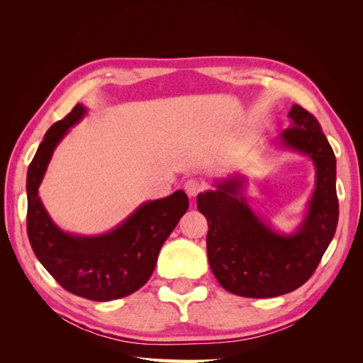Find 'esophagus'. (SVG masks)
<instances>
[{
	"mask_svg": "<svg viewBox=\"0 0 363 363\" xmlns=\"http://www.w3.org/2000/svg\"><path fill=\"white\" fill-rule=\"evenodd\" d=\"M204 189H206V183L199 179H189L184 182V191L188 192L189 196H196Z\"/></svg>",
	"mask_w": 363,
	"mask_h": 363,
	"instance_id": "esophagus-1",
	"label": "esophagus"
}]
</instances>
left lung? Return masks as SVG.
Returning <instances> with one entry per match:
<instances>
[{"instance_id":"left-lung-1","label":"left lung","mask_w":363,"mask_h":363,"mask_svg":"<svg viewBox=\"0 0 363 363\" xmlns=\"http://www.w3.org/2000/svg\"><path fill=\"white\" fill-rule=\"evenodd\" d=\"M279 145L309 156L316 169L309 211L294 235H280L252 212L242 194L245 180L215 183L196 196L206 216L207 257L221 286L248 298H271L298 289L312 277L336 232V157L318 119L298 104Z\"/></svg>"}]
</instances>
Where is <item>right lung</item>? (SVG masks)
I'll return each instance as SVG.
<instances>
[{"mask_svg":"<svg viewBox=\"0 0 363 363\" xmlns=\"http://www.w3.org/2000/svg\"><path fill=\"white\" fill-rule=\"evenodd\" d=\"M86 115L77 104L52 124L27 172V233L45 269L68 292L94 301L123 298L144 286L159 251L189 207L183 191L144 203L112 232L98 236L65 233L52 223L38 189L59 142Z\"/></svg>","mask_w":363,"mask_h":363,"instance_id":"add662e5","label":"right lung"}]
</instances>
